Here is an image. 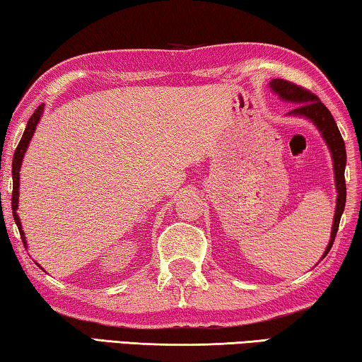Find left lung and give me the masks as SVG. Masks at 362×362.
<instances>
[{"label":"left lung","mask_w":362,"mask_h":362,"mask_svg":"<svg viewBox=\"0 0 362 362\" xmlns=\"http://www.w3.org/2000/svg\"><path fill=\"white\" fill-rule=\"evenodd\" d=\"M272 91L279 94L282 99L290 100V103L298 104L297 107L288 112L290 115H301L310 118L311 122H315V125L319 128V132L322 133V138L329 144V149L332 152V158H334V170H335V182H337V210L334 216V226H332L330 242L327 248H325L324 257L330 252L332 245H334L337 230H339L341 213L345 210L346 202V185H345V165H346V151H345V142L340 134V129L337 127V123L332 117L330 110L319 100L315 93H311L306 88L295 85L292 81L274 78L271 83Z\"/></svg>","instance_id":"obj_1"}]
</instances>
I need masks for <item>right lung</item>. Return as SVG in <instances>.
<instances>
[{
  "mask_svg": "<svg viewBox=\"0 0 362 362\" xmlns=\"http://www.w3.org/2000/svg\"><path fill=\"white\" fill-rule=\"evenodd\" d=\"M43 107L45 104H40L38 109L33 112L32 117L28 118V123H27V128L25 132L22 134V139L19 141V146L16 147V152H14V158H13V202H11V206H13V216H14V221L17 224V228H19V233L22 237V242H23V247H25V235L22 233V224L19 216H17V204H19V170H21V163H22V158H23V153H25L27 147H28V142H30L32 136L35 133V128H37L38 122H40V117L43 114Z\"/></svg>",
  "mask_w": 362,
  "mask_h": 362,
  "instance_id": "add662e5",
  "label": "right lung"
}]
</instances>
